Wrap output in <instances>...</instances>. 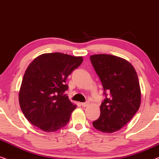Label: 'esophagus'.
<instances>
[{"label":"esophagus","instance_id":"esophagus-1","mask_svg":"<svg viewBox=\"0 0 159 159\" xmlns=\"http://www.w3.org/2000/svg\"><path fill=\"white\" fill-rule=\"evenodd\" d=\"M89 104V102H86L81 103V105H82V107H87V106H88Z\"/></svg>","mask_w":159,"mask_h":159}]
</instances>
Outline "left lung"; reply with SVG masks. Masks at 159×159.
Returning a JSON list of instances; mask_svg holds the SVG:
<instances>
[{"mask_svg": "<svg viewBox=\"0 0 159 159\" xmlns=\"http://www.w3.org/2000/svg\"><path fill=\"white\" fill-rule=\"evenodd\" d=\"M90 60L106 97L100 106V117L93 126L106 133L120 130L140 107L141 92L137 73L128 61L115 55H93Z\"/></svg>", "mask_w": 159, "mask_h": 159, "instance_id": "1", "label": "left lung"}]
</instances>
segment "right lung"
<instances>
[{
    "instance_id": "1",
    "label": "right lung",
    "mask_w": 159,
    "mask_h": 159,
    "mask_svg": "<svg viewBox=\"0 0 159 159\" xmlns=\"http://www.w3.org/2000/svg\"><path fill=\"white\" fill-rule=\"evenodd\" d=\"M82 62V57L54 52L42 54L31 62L19 93L20 107L31 123L48 133L68 124L76 105L63 94L68 89L66 79Z\"/></svg>"
}]
</instances>
